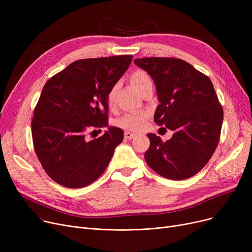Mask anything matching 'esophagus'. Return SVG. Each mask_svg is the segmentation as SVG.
I'll return each mask as SVG.
<instances>
[{
    "label": "esophagus",
    "mask_w": 252,
    "mask_h": 252,
    "mask_svg": "<svg viewBox=\"0 0 252 252\" xmlns=\"http://www.w3.org/2000/svg\"><path fill=\"white\" fill-rule=\"evenodd\" d=\"M137 137V134L135 133H130V131H126L125 133V138L126 140H131V139H135Z\"/></svg>",
    "instance_id": "1"
}]
</instances>
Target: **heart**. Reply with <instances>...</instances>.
Returning <instances> with one entry per match:
<instances>
[{"mask_svg": "<svg viewBox=\"0 0 252 252\" xmlns=\"http://www.w3.org/2000/svg\"><path fill=\"white\" fill-rule=\"evenodd\" d=\"M129 79H130V83L134 85V87L141 93V94L147 89L153 88L152 78L145 70H142V69L135 70L130 74ZM117 88H118V85H114L111 88V90L108 92L107 103L109 105L113 104L114 102ZM146 118H147V114L145 112H142V111L130 112V113L125 114L123 117L119 118L117 121V125L126 129L139 130L145 126Z\"/></svg>", "mask_w": 252, "mask_h": 252, "instance_id": "heart-1", "label": "heart"}]
</instances>
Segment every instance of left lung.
Segmentation results:
<instances>
[{"label":"left lung","mask_w":252,"mask_h":252,"mask_svg":"<svg viewBox=\"0 0 252 252\" xmlns=\"http://www.w3.org/2000/svg\"><path fill=\"white\" fill-rule=\"evenodd\" d=\"M134 62L155 84L159 105L154 122L175 133L166 142L147 134L150 147L145 160L166 179L193 177L208 162L220 140L223 112L213 83L181 59L151 57Z\"/></svg>","instance_id":"left-lung-1"}]
</instances>
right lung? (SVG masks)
<instances>
[{"instance_id": "right-lung-1", "label": "right lung", "mask_w": 252, "mask_h": 252, "mask_svg": "<svg viewBox=\"0 0 252 252\" xmlns=\"http://www.w3.org/2000/svg\"><path fill=\"white\" fill-rule=\"evenodd\" d=\"M131 60V55L77 60L44 86L32 122L33 147L47 175L61 186L77 189L95 182L123 142L124 130L108 126L107 95ZM101 127H109L103 136L86 140Z\"/></svg>"}]
</instances>
